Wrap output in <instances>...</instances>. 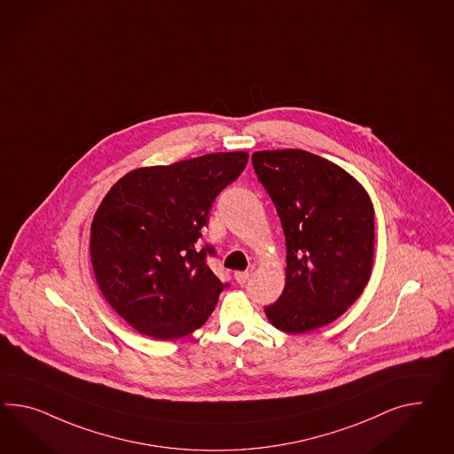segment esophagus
<instances>
[{
	"label": "esophagus",
	"mask_w": 454,
	"mask_h": 454,
	"mask_svg": "<svg viewBox=\"0 0 454 454\" xmlns=\"http://www.w3.org/2000/svg\"><path fill=\"white\" fill-rule=\"evenodd\" d=\"M248 278H250V273H248V271H237V273H235V279H237L239 285H245V283L248 281Z\"/></svg>",
	"instance_id": "1"
}]
</instances>
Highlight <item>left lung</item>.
Listing matches in <instances>:
<instances>
[{
  "instance_id": "8db88e82",
  "label": "left lung",
  "mask_w": 454,
  "mask_h": 454,
  "mask_svg": "<svg viewBox=\"0 0 454 454\" xmlns=\"http://www.w3.org/2000/svg\"><path fill=\"white\" fill-rule=\"evenodd\" d=\"M252 163L286 239V283L268 321L301 334L329 325L361 296L373 263V207L342 168L302 150L256 152Z\"/></svg>"
}]
</instances>
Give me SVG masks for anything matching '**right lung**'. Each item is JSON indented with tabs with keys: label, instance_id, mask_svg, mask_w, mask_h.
Instances as JSON below:
<instances>
[{
	"label": "right lung",
	"instance_id": "right-lung-1",
	"mask_svg": "<svg viewBox=\"0 0 454 454\" xmlns=\"http://www.w3.org/2000/svg\"><path fill=\"white\" fill-rule=\"evenodd\" d=\"M248 153H212L169 166L138 168L108 191L93 215L90 256L105 300L131 327L160 340L207 321L229 283L199 250L202 229Z\"/></svg>",
	"mask_w": 454,
	"mask_h": 454
}]
</instances>
